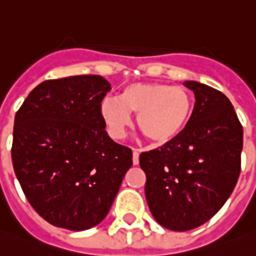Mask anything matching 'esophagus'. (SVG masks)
Segmentation results:
<instances>
[{
	"instance_id": "1",
	"label": "esophagus",
	"mask_w": 256,
	"mask_h": 256,
	"mask_svg": "<svg viewBox=\"0 0 256 256\" xmlns=\"http://www.w3.org/2000/svg\"><path fill=\"white\" fill-rule=\"evenodd\" d=\"M132 163L136 166L139 163V150L138 149H134L132 152Z\"/></svg>"
}]
</instances>
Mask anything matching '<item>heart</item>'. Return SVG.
<instances>
[{
  "label": "heart",
  "mask_w": 256,
  "mask_h": 256,
  "mask_svg": "<svg viewBox=\"0 0 256 256\" xmlns=\"http://www.w3.org/2000/svg\"><path fill=\"white\" fill-rule=\"evenodd\" d=\"M194 98L184 88L167 84H132L120 98H104L100 116L112 138H124L131 125V114L138 116L140 132L154 145H166L178 138L191 118Z\"/></svg>",
  "instance_id": "b5f03b06"
}]
</instances>
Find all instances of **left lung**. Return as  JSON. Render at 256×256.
<instances>
[{"label":"left lung","instance_id":"left-lung-1","mask_svg":"<svg viewBox=\"0 0 256 256\" xmlns=\"http://www.w3.org/2000/svg\"><path fill=\"white\" fill-rule=\"evenodd\" d=\"M192 116L178 138L144 152L145 195L158 224L186 232L210 220L232 195L241 172L242 125L222 92L195 80Z\"/></svg>","mask_w":256,"mask_h":256}]
</instances>
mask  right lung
Returning a JSON list of instances; mask_svg holds the SVG:
<instances>
[{
    "instance_id": "1",
    "label": "right lung",
    "mask_w": 256,
    "mask_h": 256,
    "mask_svg": "<svg viewBox=\"0 0 256 256\" xmlns=\"http://www.w3.org/2000/svg\"><path fill=\"white\" fill-rule=\"evenodd\" d=\"M110 90L100 75L44 80L15 116L14 170L50 224L74 232L98 224L132 166V150L107 135L100 116Z\"/></svg>"
}]
</instances>
